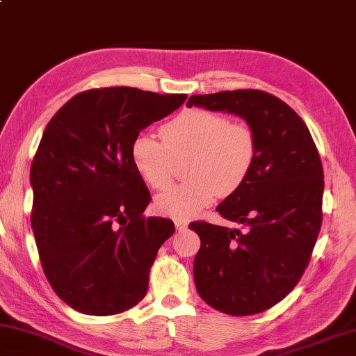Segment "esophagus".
Listing matches in <instances>:
<instances>
[{
    "label": "esophagus",
    "mask_w": 356,
    "mask_h": 356,
    "mask_svg": "<svg viewBox=\"0 0 356 356\" xmlns=\"http://www.w3.org/2000/svg\"><path fill=\"white\" fill-rule=\"evenodd\" d=\"M175 227H177V229H183L188 227V220L186 219H175Z\"/></svg>",
    "instance_id": "obj_1"
}]
</instances>
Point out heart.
Wrapping results in <instances>:
<instances>
[{"label": "heart", "instance_id": "b5f03b06", "mask_svg": "<svg viewBox=\"0 0 356 356\" xmlns=\"http://www.w3.org/2000/svg\"><path fill=\"white\" fill-rule=\"evenodd\" d=\"M162 142L139 134L131 143V162L149 188L165 189L172 181V158L189 156L186 177L156 198L158 213L189 219L214 202L241 189L257 161V137L242 122L204 109H189L161 128Z\"/></svg>", "mask_w": 356, "mask_h": 356}]
</instances>
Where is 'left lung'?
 I'll return each mask as SVG.
<instances>
[{"instance_id": "1", "label": "left lung", "mask_w": 356, "mask_h": 356, "mask_svg": "<svg viewBox=\"0 0 356 356\" xmlns=\"http://www.w3.org/2000/svg\"><path fill=\"white\" fill-rule=\"evenodd\" d=\"M189 108L244 118L257 137L247 181L217 211L239 223L192 222L200 236L195 288L209 307L232 316L258 314L296 288L322 225L323 170L307 124L282 99L254 89L192 95Z\"/></svg>"}]
</instances>
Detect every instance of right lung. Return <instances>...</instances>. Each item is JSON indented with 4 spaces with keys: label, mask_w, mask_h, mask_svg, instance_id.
Wrapping results in <instances>:
<instances>
[{
    "label": "right lung",
    "mask_w": 356,
    "mask_h": 356,
    "mask_svg": "<svg viewBox=\"0 0 356 356\" xmlns=\"http://www.w3.org/2000/svg\"><path fill=\"white\" fill-rule=\"evenodd\" d=\"M186 98L90 89L68 99L43 131L31 165V227L47 280L79 313L118 314L147 294L175 225L142 216L152 195L131 162V143Z\"/></svg>",
    "instance_id": "right-lung-1"
}]
</instances>
